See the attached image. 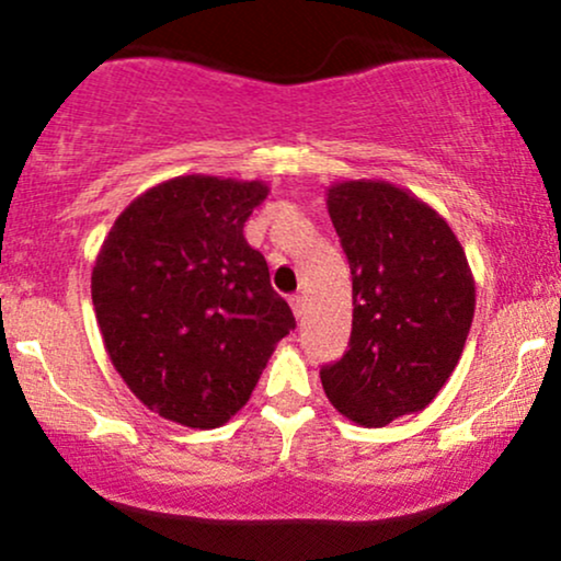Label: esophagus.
<instances>
[{"label":"esophagus","mask_w":561,"mask_h":561,"mask_svg":"<svg viewBox=\"0 0 561 561\" xmlns=\"http://www.w3.org/2000/svg\"><path fill=\"white\" fill-rule=\"evenodd\" d=\"M289 306H293V313L295 317H302V295H293V298H289Z\"/></svg>","instance_id":"obj_1"}]
</instances>
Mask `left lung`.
Instances as JSON below:
<instances>
[{
	"label": "left lung",
	"instance_id": "obj_1",
	"mask_svg": "<svg viewBox=\"0 0 561 561\" xmlns=\"http://www.w3.org/2000/svg\"><path fill=\"white\" fill-rule=\"evenodd\" d=\"M353 276L351 347L321 369L334 409L362 427L422 411L448 382L474 317V276L448 221L382 179L327 190Z\"/></svg>",
	"mask_w": 561,
	"mask_h": 561
}]
</instances>
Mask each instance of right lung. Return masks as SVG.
<instances>
[{"label":"right lung","mask_w":561,"mask_h":561,"mask_svg":"<svg viewBox=\"0 0 561 561\" xmlns=\"http://www.w3.org/2000/svg\"><path fill=\"white\" fill-rule=\"evenodd\" d=\"M268 184L190 173L115 218L92 268L102 343L128 390L184 427L227 424L295 330L266 259L244 240Z\"/></svg>","instance_id":"obj_1"}]
</instances>
